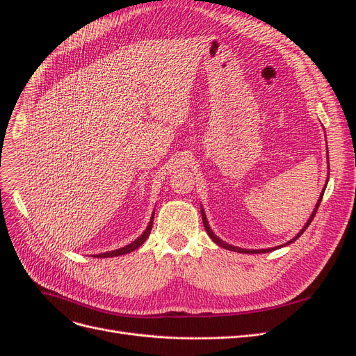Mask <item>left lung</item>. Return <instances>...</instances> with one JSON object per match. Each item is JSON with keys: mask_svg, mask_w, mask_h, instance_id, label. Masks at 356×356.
Returning a JSON list of instances; mask_svg holds the SVG:
<instances>
[{"mask_svg": "<svg viewBox=\"0 0 356 356\" xmlns=\"http://www.w3.org/2000/svg\"><path fill=\"white\" fill-rule=\"evenodd\" d=\"M327 159H329V156H327ZM329 163V161H327ZM327 181H329V177H327ZM325 189H326V186L323 188V191H322V193H321V197H319V200H317V203H316V207H314V211H313V213L310 215V218H309V220L306 222V225L303 227V229L298 232L291 241H289V242H286V244L283 245V247H286V245H290L291 242H294L298 236H300L306 229H307V227L310 225L312 223V220H313V218H314V215H316V212H317V208H319V204H321V202H322V197H323V192H325ZM200 212H202V219H203V225H204V229H207V232H208V235L212 238V241L215 242V244H218L219 247H222V248H225V250H229V251H235V252H242V254H264V252H270V251H274V250H278V248H282V245L280 247H275V248H268V250H244V248H238V247H234V245H229V244H227V242H223L222 239H219L213 232H212V229L209 228V223H208V219H207V215H204V212H203V208H200Z\"/></svg>", "mask_w": 356, "mask_h": 356, "instance_id": "obj_1", "label": "left lung"}]
</instances>
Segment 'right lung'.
Masks as SVG:
<instances>
[{
    "label": "right lung",
    "mask_w": 356,
    "mask_h": 356,
    "mask_svg": "<svg viewBox=\"0 0 356 356\" xmlns=\"http://www.w3.org/2000/svg\"><path fill=\"white\" fill-rule=\"evenodd\" d=\"M153 219H154V212L152 215V219H149L148 222V227L145 228V231L136 239L131 242V244H128L127 247H122L120 250H114V251H109V252H104V254H97L95 257L98 258H108V257H118V255H124V254H128V252H133L134 250H137L140 245L144 244V241L148 238L149 232H152V228H153Z\"/></svg>",
    "instance_id": "add662e5"
}]
</instances>
